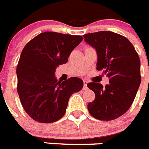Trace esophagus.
<instances>
[{
    "instance_id": "obj_1",
    "label": "esophagus",
    "mask_w": 149,
    "mask_h": 149,
    "mask_svg": "<svg viewBox=\"0 0 149 149\" xmlns=\"http://www.w3.org/2000/svg\"><path fill=\"white\" fill-rule=\"evenodd\" d=\"M87 84H88V81H84V88H83V90H87L88 89Z\"/></svg>"
}]
</instances>
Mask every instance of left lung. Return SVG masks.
Wrapping results in <instances>:
<instances>
[{"instance_id": "left-lung-1", "label": "left lung", "mask_w": 149, "mask_h": 149, "mask_svg": "<svg viewBox=\"0 0 149 149\" xmlns=\"http://www.w3.org/2000/svg\"><path fill=\"white\" fill-rule=\"evenodd\" d=\"M83 36L97 52V70L109 78L104 88L95 82L87 84L95 94L88 104L89 113L102 121L118 118L132 104L141 84L139 54L129 40L117 33L102 31Z\"/></svg>"}]
</instances>
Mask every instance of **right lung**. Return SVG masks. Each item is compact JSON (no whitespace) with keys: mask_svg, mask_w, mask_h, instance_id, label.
I'll return each instance as SVG.
<instances>
[{"mask_svg":"<svg viewBox=\"0 0 149 149\" xmlns=\"http://www.w3.org/2000/svg\"><path fill=\"white\" fill-rule=\"evenodd\" d=\"M82 40L80 35L46 31L22 50L17 66V90L24 109L34 121L52 123L61 119L71 95L83 88L81 78L61 82L54 76L56 68L68 62Z\"/></svg>","mask_w":149,"mask_h":149,"instance_id":"1","label":"right lung"}]
</instances>
